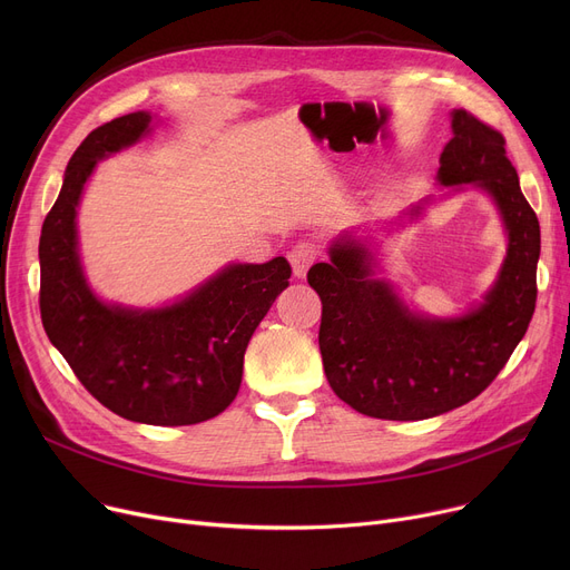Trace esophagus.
I'll return each mask as SVG.
<instances>
[{"instance_id": "1", "label": "esophagus", "mask_w": 570, "mask_h": 570, "mask_svg": "<svg viewBox=\"0 0 570 570\" xmlns=\"http://www.w3.org/2000/svg\"><path fill=\"white\" fill-rule=\"evenodd\" d=\"M321 256V247L316 243H297L291 254H288V261L293 265V275L295 277H305L307 269L312 267V263Z\"/></svg>"}]
</instances>
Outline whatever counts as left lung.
<instances>
[{"instance_id": "obj_1", "label": "left lung", "mask_w": 570, "mask_h": 570, "mask_svg": "<svg viewBox=\"0 0 570 570\" xmlns=\"http://www.w3.org/2000/svg\"><path fill=\"white\" fill-rule=\"evenodd\" d=\"M439 166L441 185L488 189L508 230L505 263L481 307L453 321L411 314L391 286L372 279V254L355 239L335 243L331 263L307 273L323 305L318 346L327 383L351 409L383 421H425L481 395L535 309L541 226L505 157L503 134L458 108Z\"/></svg>"}]
</instances>
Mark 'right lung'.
<instances>
[{"mask_svg": "<svg viewBox=\"0 0 570 570\" xmlns=\"http://www.w3.org/2000/svg\"><path fill=\"white\" fill-rule=\"evenodd\" d=\"M147 125V112L115 117L69 159L41 228L39 307L48 340L106 409L145 425H196L235 400L247 344L288 286L291 265L284 256L230 265L185 301L155 312L97 301L78 263L76 207L97 161L136 142Z\"/></svg>", "mask_w": 570, "mask_h": 570, "instance_id": "1", "label": "right lung"}]
</instances>
